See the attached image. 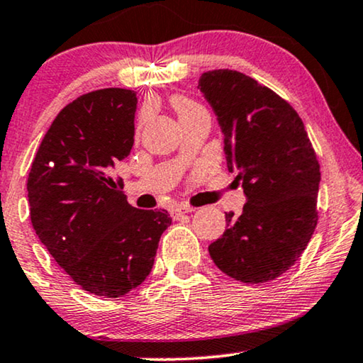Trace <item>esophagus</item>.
Segmentation results:
<instances>
[{"label":"esophagus","mask_w":363,"mask_h":363,"mask_svg":"<svg viewBox=\"0 0 363 363\" xmlns=\"http://www.w3.org/2000/svg\"><path fill=\"white\" fill-rule=\"evenodd\" d=\"M191 211H195V208L190 206V205H177V206L172 208V216L178 218V216L185 215V213H191Z\"/></svg>","instance_id":"esophagus-1"}]
</instances>
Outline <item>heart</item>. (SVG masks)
I'll use <instances>...</instances> for the list:
<instances>
[{"mask_svg":"<svg viewBox=\"0 0 363 363\" xmlns=\"http://www.w3.org/2000/svg\"><path fill=\"white\" fill-rule=\"evenodd\" d=\"M172 104H173V107L177 108L180 118H185L188 116H193V113L203 111V107L200 106V104L186 96H173Z\"/></svg>","mask_w":363,"mask_h":363,"instance_id":"b5f03b06","label":"heart"}]
</instances>
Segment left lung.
<instances>
[{
    "label": "left lung",
    "instance_id": "8db88e82",
    "mask_svg": "<svg viewBox=\"0 0 363 363\" xmlns=\"http://www.w3.org/2000/svg\"><path fill=\"white\" fill-rule=\"evenodd\" d=\"M198 87L247 198L241 216L226 213L228 230L208 251L226 276L262 284L284 274L314 235L319 160L299 113L269 87L231 69L201 74Z\"/></svg>",
    "mask_w": 363,
    "mask_h": 363
}]
</instances>
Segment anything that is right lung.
I'll list each match as a JSON object with an SVG mask.
<instances>
[{"instance_id":"add662e5","label":"right lung","mask_w":363,"mask_h":363,"mask_svg":"<svg viewBox=\"0 0 363 363\" xmlns=\"http://www.w3.org/2000/svg\"><path fill=\"white\" fill-rule=\"evenodd\" d=\"M137 94L108 87L69 102L44 135L28 177L34 231L69 277L94 296L116 297L150 274L165 210H137L113 180L130 155Z\"/></svg>"}]
</instances>
